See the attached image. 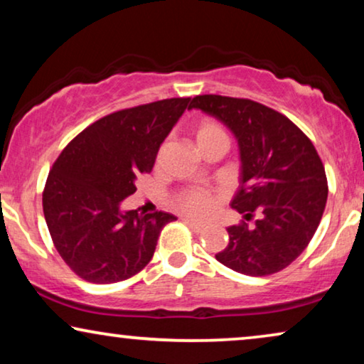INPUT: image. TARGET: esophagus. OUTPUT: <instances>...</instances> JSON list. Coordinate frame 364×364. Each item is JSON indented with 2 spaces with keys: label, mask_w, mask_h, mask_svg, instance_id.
I'll return each instance as SVG.
<instances>
[{
  "label": "esophagus",
  "mask_w": 364,
  "mask_h": 364,
  "mask_svg": "<svg viewBox=\"0 0 364 364\" xmlns=\"http://www.w3.org/2000/svg\"><path fill=\"white\" fill-rule=\"evenodd\" d=\"M182 222L187 223V225L191 227L196 233H202L203 230H205V227L200 225V223H197L196 220H192V218H188V217H182Z\"/></svg>",
  "instance_id": "esophagus-1"
}]
</instances>
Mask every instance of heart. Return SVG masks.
Instances as JSON below:
<instances>
[{"label":"heart","instance_id":"1","mask_svg":"<svg viewBox=\"0 0 364 364\" xmlns=\"http://www.w3.org/2000/svg\"><path fill=\"white\" fill-rule=\"evenodd\" d=\"M193 137H196L197 146L202 147L208 142L217 141V139H227V134L220 124L213 119L203 117L193 129ZM218 202H220V196L217 192L208 191V188H186L173 198V207L182 213L203 220L215 212Z\"/></svg>","mask_w":364,"mask_h":364}]
</instances>
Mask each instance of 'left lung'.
Segmentation results:
<instances>
[{"instance_id":"8db88e82","label":"left lung","mask_w":364,"mask_h":364,"mask_svg":"<svg viewBox=\"0 0 364 364\" xmlns=\"http://www.w3.org/2000/svg\"><path fill=\"white\" fill-rule=\"evenodd\" d=\"M192 107L237 137L240 187L230 205L254 220L228 227L230 240L215 258L250 277L283 270L308 247L325 212L328 181L315 146L287 116L252 99L203 94Z\"/></svg>"}]
</instances>
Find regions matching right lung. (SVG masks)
<instances>
[{
    "label": "right lung",
    "mask_w": 364,
    "mask_h": 364,
    "mask_svg": "<svg viewBox=\"0 0 364 364\" xmlns=\"http://www.w3.org/2000/svg\"><path fill=\"white\" fill-rule=\"evenodd\" d=\"M191 106L172 97L122 109L79 132L49 171L43 212L53 243L82 280H127L151 262L172 213L121 212L136 181L152 171L159 147Z\"/></svg>",
    "instance_id": "add662e5"
}]
</instances>
